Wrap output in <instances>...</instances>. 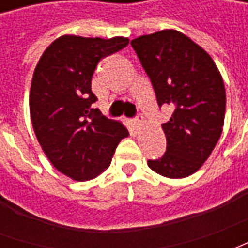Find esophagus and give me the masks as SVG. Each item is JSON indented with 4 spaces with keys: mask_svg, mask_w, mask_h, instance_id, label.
I'll return each mask as SVG.
<instances>
[{
    "mask_svg": "<svg viewBox=\"0 0 248 248\" xmlns=\"http://www.w3.org/2000/svg\"><path fill=\"white\" fill-rule=\"evenodd\" d=\"M131 124H133L134 130H140V127H142V119H140V115H138L137 118L133 119V121H131Z\"/></svg>",
    "mask_w": 248,
    "mask_h": 248,
    "instance_id": "obj_1",
    "label": "esophagus"
}]
</instances>
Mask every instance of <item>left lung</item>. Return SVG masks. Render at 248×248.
Listing matches in <instances>:
<instances>
[{
	"label": "left lung",
	"instance_id": "1",
	"mask_svg": "<svg viewBox=\"0 0 248 248\" xmlns=\"http://www.w3.org/2000/svg\"><path fill=\"white\" fill-rule=\"evenodd\" d=\"M131 46L150 78L159 108H174L170 121L162 124L166 153L147 165L166 178L188 177L207 161L223 130L222 76L207 51L177 30L140 35Z\"/></svg>",
	"mask_w": 248,
	"mask_h": 248
}]
</instances>
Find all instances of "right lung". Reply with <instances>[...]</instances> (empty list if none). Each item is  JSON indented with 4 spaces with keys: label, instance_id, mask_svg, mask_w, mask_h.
I'll use <instances>...</instances> for the list:
<instances>
[{
    "label": "right lung",
    "instance_id": "1",
    "mask_svg": "<svg viewBox=\"0 0 248 248\" xmlns=\"http://www.w3.org/2000/svg\"><path fill=\"white\" fill-rule=\"evenodd\" d=\"M129 38L62 35L35 66L30 87V117L35 137L51 165L82 182L105 171L129 131L119 121L93 108L92 78L98 62L124 49Z\"/></svg>",
    "mask_w": 248,
    "mask_h": 248
}]
</instances>
